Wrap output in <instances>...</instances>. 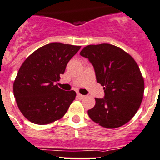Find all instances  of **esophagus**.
<instances>
[{"label": "esophagus", "instance_id": "1", "mask_svg": "<svg viewBox=\"0 0 160 160\" xmlns=\"http://www.w3.org/2000/svg\"><path fill=\"white\" fill-rule=\"evenodd\" d=\"M77 97H78V98H80V99H83V98H84V96L81 95L80 93H77Z\"/></svg>", "mask_w": 160, "mask_h": 160}]
</instances>
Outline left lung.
Segmentation results:
<instances>
[{
    "mask_svg": "<svg viewBox=\"0 0 160 160\" xmlns=\"http://www.w3.org/2000/svg\"><path fill=\"white\" fill-rule=\"evenodd\" d=\"M80 54L93 65L105 93V98H95L89 118L108 129L126 124L139 109L144 93V79L134 58L109 43L88 45Z\"/></svg>",
    "mask_w": 160,
    "mask_h": 160,
    "instance_id": "left-lung-1",
    "label": "left lung"
}]
</instances>
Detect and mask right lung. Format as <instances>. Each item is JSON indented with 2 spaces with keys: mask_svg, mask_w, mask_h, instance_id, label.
<instances>
[{
  "mask_svg": "<svg viewBox=\"0 0 160 160\" xmlns=\"http://www.w3.org/2000/svg\"><path fill=\"white\" fill-rule=\"evenodd\" d=\"M81 46L52 42L34 51L23 62L13 82V95L23 116L34 124L62 118L76 98L73 90L55 84Z\"/></svg>",
  "mask_w": 160,
  "mask_h": 160,
  "instance_id": "obj_1",
  "label": "right lung"
}]
</instances>
